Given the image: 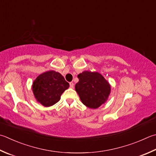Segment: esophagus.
<instances>
[{
    "mask_svg": "<svg viewBox=\"0 0 156 156\" xmlns=\"http://www.w3.org/2000/svg\"><path fill=\"white\" fill-rule=\"evenodd\" d=\"M73 87H74V83H73V82H70V87L73 88Z\"/></svg>",
    "mask_w": 156,
    "mask_h": 156,
    "instance_id": "obj_1",
    "label": "esophagus"
}]
</instances>
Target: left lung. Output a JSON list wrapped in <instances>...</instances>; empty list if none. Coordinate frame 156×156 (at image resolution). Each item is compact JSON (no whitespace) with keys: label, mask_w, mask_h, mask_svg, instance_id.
<instances>
[{"label":"left lung","mask_w":156,"mask_h":156,"mask_svg":"<svg viewBox=\"0 0 156 156\" xmlns=\"http://www.w3.org/2000/svg\"><path fill=\"white\" fill-rule=\"evenodd\" d=\"M77 77L79 82L75 85V91L85 106L95 109L107 102L111 93V85L101 74L85 70Z\"/></svg>","instance_id":"1"}]
</instances>
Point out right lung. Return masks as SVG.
<instances>
[{"mask_svg":"<svg viewBox=\"0 0 156 156\" xmlns=\"http://www.w3.org/2000/svg\"><path fill=\"white\" fill-rule=\"evenodd\" d=\"M69 87L60 73L49 70L39 75L32 85L36 101L45 107H49L60 101L61 95Z\"/></svg>","mask_w":156,"mask_h":156,"instance_id":"add662e5","label":"right lung"}]
</instances>
